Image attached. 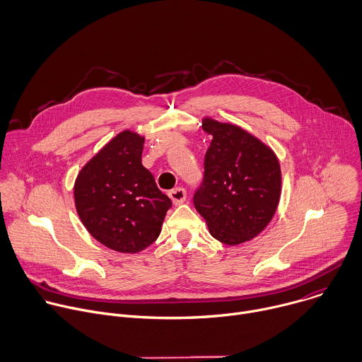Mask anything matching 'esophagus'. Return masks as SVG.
Instances as JSON below:
<instances>
[{
    "mask_svg": "<svg viewBox=\"0 0 362 362\" xmlns=\"http://www.w3.org/2000/svg\"><path fill=\"white\" fill-rule=\"evenodd\" d=\"M169 197L172 199L173 204H182L186 200V190L183 187H176L169 192Z\"/></svg>",
    "mask_w": 362,
    "mask_h": 362,
    "instance_id": "obj_1",
    "label": "esophagus"
}]
</instances>
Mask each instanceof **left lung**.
I'll use <instances>...</instances> for the list:
<instances>
[{"label":"left lung","instance_id":"1","mask_svg":"<svg viewBox=\"0 0 362 362\" xmlns=\"http://www.w3.org/2000/svg\"><path fill=\"white\" fill-rule=\"evenodd\" d=\"M212 136L204 154V177L193 196L211 235L235 246L259 235L272 221L281 199L282 176L275 151L233 123L202 119Z\"/></svg>","mask_w":362,"mask_h":362}]
</instances>
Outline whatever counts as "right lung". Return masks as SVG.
<instances>
[{
  "instance_id": "right-lung-1",
  "label": "right lung",
  "mask_w": 362,
  "mask_h": 362,
  "mask_svg": "<svg viewBox=\"0 0 362 362\" xmlns=\"http://www.w3.org/2000/svg\"><path fill=\"white\" fill-rule=\"evenodd\" d=\"M144 136L123 130L81 168L74 182L77 215L106 247L137 253L156 240L172 200L141 165Z\"/></svg>"
}]
</instances>
